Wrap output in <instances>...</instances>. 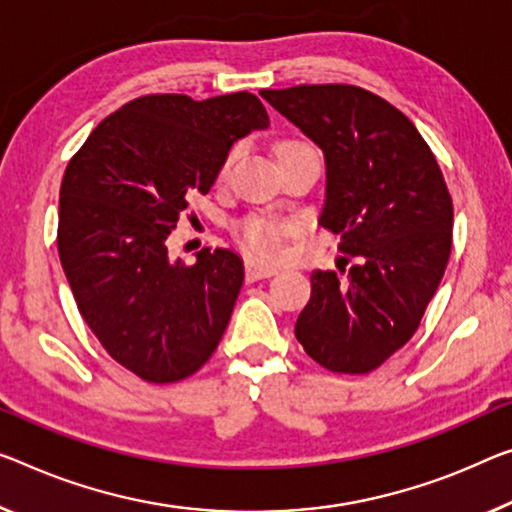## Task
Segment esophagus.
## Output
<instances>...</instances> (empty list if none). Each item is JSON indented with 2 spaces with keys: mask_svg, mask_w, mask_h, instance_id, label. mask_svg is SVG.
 Instances as JSON below:
<instances>
[{
  "mask_svg": "<svg viewBox=\"0 0 512 512\" xmlns=\"http://www.w3.org/2000/svg\"><path fill=\"white\" fill-rule=\"evenodd\" d=\"M245 274H247V281H261V279H270L277 274V267H270V265H261V263H254V261H247L245 265Z\"/></svg>",
  "mask_w": 512,
  "mask_h": 512,
  "instance_id": "esophagus-1",
  "label": "esophagus"
}]
</instances>
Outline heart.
<instances>
[{"mask_svg": "<svg viewBox=\"0 0 512 512\" xmlns=\"http://www.w3.org/2000/svg\"><path fill=\"white\" fill-rule=\"evenodd\" d=\"M290 148H313L309 141L302 139H286L277 146V155L283 151H290ZM235 157H238V148L224 157L222 167H219L217 178L224 180L229 174L231 164ZM290 233V224L281 222V219L265 217V215H249L238 224V240L247 247L251 256L256 258H274L281 251L283 240Z\"/></svg>", "mask_w": 512, "mask_h": 512, "instance_id": "heart-1", "label": "heart"}]
</instances>
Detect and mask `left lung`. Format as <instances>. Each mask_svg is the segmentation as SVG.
<instances>
[{
	"instance_id": "obj_1",
	"label": "left lung",
	"mask_w": 512,
	"mask_h": 512,
	"mask_svg": "<svg viewBox=\"0 0 512 512\" xmlns=\"http://www.w3.org/2000/svg\"><path fill=\"white\" fill-rule=\"evenodd\" d=\"M261 96L325 153L320 224L345 254L338 272L311 274L295 336L327 371L371 373L414 336L444 277L453 201L442 169L414 123L361 86L300 84Z\"/></svg>"
}]
</instances>
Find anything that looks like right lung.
<instances>
[{
	"instance_id": "right-lung-1",
	"label": "right lung",
	"mask_w": 512,
	"mask_h": 512,
	"mask_svg": "<svg viewBox=\"0 0 512 512\" xmlns=\"http://www.w3.org/2000/svg\"><path fill=\"white\" fill-rule=\"evenodd\" d=\"M270 125L238 91L208 100L153 93L109 114L70 157L57 247L77 309L102 348L144 382L206 364L245 281L240 256L201 249L171 261L167 238L194 194H208L235 141Z\"/></svg>"
}]
</instances>
